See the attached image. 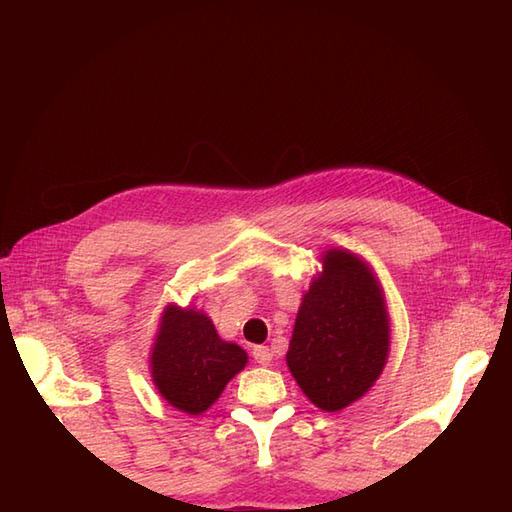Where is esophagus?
I'll return each instance as SVG.
<instances>
[{"mask_svg":"<svg viewBox=\"0 0 512 512\" xmlns=\"http://www.w3.org/2000/svg\"><path fill=\"white\" fill-rule=\"evenodd\" d=\"M252 356L256 359V363H260V365H269L273 361V352H271L269 346H254Z\"/></svg>","mask_w":512,"mask_h":512,"instance_id":"34e87169","label":"esophagus"}]
</instances>
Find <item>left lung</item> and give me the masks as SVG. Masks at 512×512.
<instances>
[{"mask_svg":"<svg viewBox=\"0 0 512 512\" xmlns=\"http://www.w3.org/2000/svg\"><path fill=\"white\" fill-rule=\"evenodd\" d=\"M322 262L299 307L286 363L309 401L335 412L378 380L389 354V314L363 260L331 250Z\"/></svg>","mask_w":512,"mask_h":512,"instance_id":"1","label":"left lung"}]
</instances>
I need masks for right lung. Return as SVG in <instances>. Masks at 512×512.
Instances as JSON below:
<instances>
[{
  "instance_id": "obj_1",
  "label": "right lung",
  "mask_w": 512,
  "mask_h": 512,
  "mask_svg": "<svg viewBox=\"0 0 512 512\" xmlns=\"http://www.w3.org/2000/svg\"><path fill=\"white\" fill-rule=\"evenodd\" d=\"M245 363V350L220 339L205 314L175 305L164 312L151 374L170 406L188 414L205 412Z\"/></svg>"
}]
</instances>
